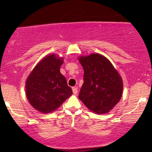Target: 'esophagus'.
I'll list each match as a JSON object with an SVG mask.
<instances>
[{
	"label": "esophagus",
	"mask_w": 152,
	"mask_h": 152,
	"mask_svg": "<svg viewBox=\"0 0 152 152\" xmlns=\"http://www.w3.org/2000/svg\"><path fill=\"white\" fill-rule=\"evenodd\" d=\"M72 91H73V94H77V92H78V91H77V88L76 87H73L72 88Z\"/></svg>",
	"instance_id": "1"
}]
</instances>
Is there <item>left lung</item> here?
<instances>
[{"instance_id": "obj_1", "label": "left lung", "mask_w": 152, "mask_h": 152, "mask_svg": "<svg viewBox=\"0 0 152 152\" xmlns=\"http://www.w3.org/2000/svg\"><path fill=\"white\" fill-rule=\"evenodd\" d=\"M78 59L84 70L79 99L94 113H108L122 97L121 76L109 60L99 53L80 56Z\"/></svg>"}]
</instances>
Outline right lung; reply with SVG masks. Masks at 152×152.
I'll return each instance as SVG.
<instances>
[{
	"label": "right lung",
	"mask_w": 152,
	"mask_h": 152,
	"mask_svg": "<svg viewBox=\"0 0 152 152\" xmlns=\"http://www.w3.org/2000/svg\"><path fill=\"white\" fill-rule=\"evenodd\" d=\"M63 62V58L56 54L48 55L35 66L26 80L27 100L43 114L55 111L72 94L60 72Z\"/></svg>",
	"instance_id": "1"
}]
</instances>
